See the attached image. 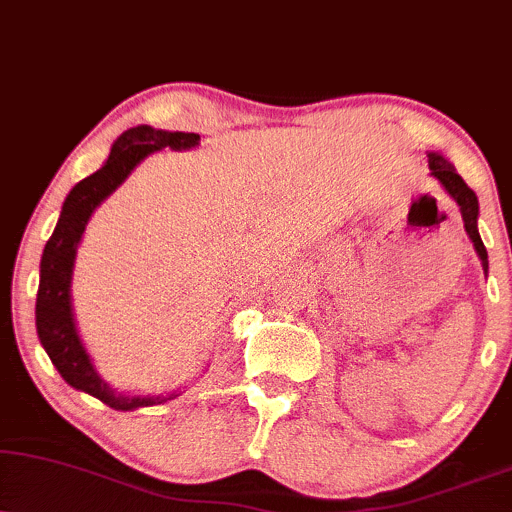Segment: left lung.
<instances>
[{
	"label": "left lung",
	"mask_w": 512,
	"mask_h": 512,
	"mask_svg": "<svg viewBox=\"0 0 512 512\" xmlns=\"http://www.w3.org/2000/svg\"><path fill=\"white\" fill-rule=\"evenodd\" d=\"M428 165H430V174L435 177L439 184L444 186L446 191H449V196L456 200L458 208H461V215H463V224H465V231H468L472 245H475L477 255H480L482 260V267H484V274H487L489 269V260H487V248H484L480 234H477V196L475 191L470 189L468 184H465L461 174L456 172V167L449 163V160L442 158V155L437 153H430L428 155Z\"/></svg>",
	"instance_id": "8db88e82"
}]
</instances>
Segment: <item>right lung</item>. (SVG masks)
I'll use <instances>...</instances> for the list:
<instances>
[{
    "label": "right lung",
    "mask_w": 512,
    "mask_h": 512,
    "mask_svg": "<svg viewBox=\"0 0 512 512\" xmlns=\"http://www.w3.org/2000/svg\"><path fill=\"white\" fill-rule=\"evenodd\" d=\"M198 134L193 132H163L153 127H132L120 134L111 148L106 165L99 172L89 174L75 189L68 193L63 203L61 217L54 234L44 245L40 264V290H37V335L42 347L47 349L51 364L61 373V378L75 390H82L92 397L101 399L103 404L115 411H129L137 406L163 404L165 397H118L103 380L96 375L92 361L84 352L80 338H77L73 309H70V276H73V262L77 243L84 234L89 217L103 198L111 196L118 189L127 174L137 167L148 153L160 148H191L198 144Z\"/></svg>",
    "instance_id": "obj_1"
}]
</instances>
